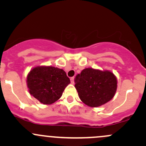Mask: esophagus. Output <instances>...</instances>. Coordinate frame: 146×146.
Here are the masks:
<instances>
[{
	"label": "esophagus",
	"instance_id": "1",
	"mask_svg": "<svg viewBox=\"0 0 146 146\" xmlns=\"http://www.w3.org/2000/svg\"><path fill=\"white\" fill-rule=\"evenodd\" d=\"M71 83L73 84H74V77H73V78H71Z\"/></svg>",
	"mask_w": 146,
	"mask_h": 146
}]
</instances>
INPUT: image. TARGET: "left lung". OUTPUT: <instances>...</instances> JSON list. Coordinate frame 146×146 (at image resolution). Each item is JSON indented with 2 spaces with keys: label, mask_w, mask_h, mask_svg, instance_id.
<instances>
[{
  "label": "left lung",
  "mask_w": 146,
  "mask_h": 146,
  "mask_svg": "<svg viewBox=\"0 0 146 146\" xmlns=\"http://www.w3.org/2000/svg\"><path fill=\"white\" fill-rule=\"evenodd\" d=\"M75 82L81 101L92 108L110 101L117 88L116 76L108 70L86 68L75 77Z\"/></svg>",
  "instance_id": "left-lung-1"
}]
</instances>
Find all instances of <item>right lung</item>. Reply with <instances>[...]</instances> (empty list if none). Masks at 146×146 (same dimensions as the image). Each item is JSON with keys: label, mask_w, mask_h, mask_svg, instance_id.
<instances>
[{"label": "right lung", "mask_w": 146, "mask_h": 146, "mask_svg": "<svg viewBox=\"0 0 146 146\" xmlns=\"http://www.w3.org/2000/svg\"><path fill=\"white\" fill-rule=\"evenodd\" d=\"M26 82L30 95L45 105L58 101L71 83L63 69L51 66L32 68L27 74Z\"/></svg>", "instance_id": "obj_1"}]
</instances>
